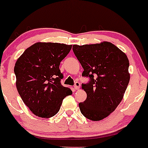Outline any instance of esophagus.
Masks as SVG:
<instances>
[{"instance_id": "1", "label": "esophagus", "mask_w": 148, "mask_h": 148, "mask_svg": "<svg viewBox=\"0 0 148 148\" xmlns=\"http://www.w3.org/2000/svg\"><path fill=\"white\" fill-rule=\"evenodd\" d=\"M74 87L76 90H78V89L79 88V87H80V83L78 82H76L75 84H74Z\"/></svg>"}]
</instances>
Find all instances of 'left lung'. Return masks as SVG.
I'll return each mask as SVG.
<instances>
[{"instance_id": "8db88e82", "label": "left lung", "mask_w": 148, "mask_h": 148, "mask_svg": "<svg viewBox=\"0 0 148 148\" xmlns=\"http://www.w3.org/2000/svg\"><path fill=\"white\" fill-rule=\"evenodd\" d=\"M72 49L84 69L82 76L89 78L88 82L82 84L87 98L79 104L81 112L92 121L103 119L121 103L129 83L127 56L106 41L74 45Z\"/></svg>"}]
</instances>
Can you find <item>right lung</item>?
Returning <instances> with one entry per match:
<instances>
[{"instance_id": "1", "label": "right lung", "mask_w": 148, "mask_h": 148, "mask_svg": "<svg viewBox=\"0 0 148 148\" xmlns=\"http://www.w3.org/2000/svg\"><path fill=\"white\" fill-rule=\"evenodd\" d=\"M71 45L36 43L24 52L14 66L16 86L23 102L36 116L50 118L60 109L63 99L72 94L61 84L59 66Z\"/></svg>"}]
</instances>
